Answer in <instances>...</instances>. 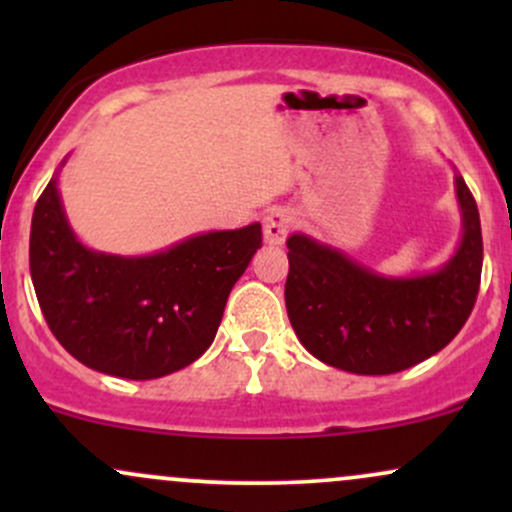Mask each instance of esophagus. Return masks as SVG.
Listing matches in <instances>:
<instances>
[{"label": "esophagus", "mask_w": 512, "mask_h": 512, "mask_svg": "<svg viewBox=\"0 0 512 512\" xmlns=\"http://www.w3.org/2000/svg\"><path fill=\"white\" fill-rule=\"evenodd\" d=\"M293 211L284 207H274L264 214V243L267 245H281L286 240V233L293 226Z\"/></svg>", "instance_id": "obj_1"}]
</instances>
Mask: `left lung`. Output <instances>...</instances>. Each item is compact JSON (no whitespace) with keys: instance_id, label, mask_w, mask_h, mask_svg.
<instances>
[{"instance_id":"left-lung-1","label":"left lung","mask_w":512,"mask_h":512,"mask_svg":"<svg viewBox=\"0 0 512 512\" xmlns=\"http://www.w3.org/2000/svg\"><path fill=\"white\" fill-rule=\"evenodd\" d=\"M462 236L438 269L392 276L346 252L291 233L286 313L301 344L327 366L390 375L448 346L472 313L481 281V223L472 192L455 173Z\"/></svg>"}]
</instances>
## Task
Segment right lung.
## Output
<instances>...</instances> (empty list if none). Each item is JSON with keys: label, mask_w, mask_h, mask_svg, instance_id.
I'll return each instance as SVG.
<instances>
[{"label": "right lung", "mask_w": 512, "mask_h": 512, "mask_svg": "<svg viewBox=\"0 0 512 512\" xmlns=\"http://www.w3.org/2000/svg\"><path fill=\"white\" fill-rule=\"evenodd\" d=\"M67 158L31 221V279L52 334L76 361L115 378L190 366L214 342L228 293L262 248V226L197 233L151 255L93 250L62 204Z\"/></svg>", "instance_id": "right-lung-1"}]
</instances>
